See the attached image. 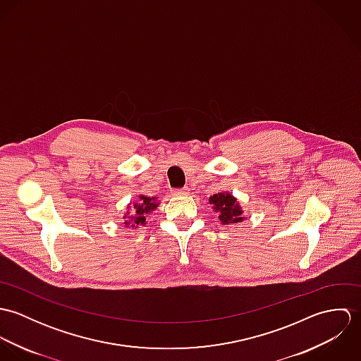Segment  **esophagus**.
<instances>
[{
  "label": "esophagus",
  "mask_w": 361,
  "mask_h": 361,
  "mask_svg": "<svg viewBox=\"0 0 361 361\" xmlns=\"http://www.w3.org/2000/svg\"><path fill=\"white\" fill-rule=\"evenodd\" d=\"M175 193H176L178 196H186V195L189 193V188H180V189H176V190H175Z\"/></svg>",
  "instance_id": "1"
}]
</instances>
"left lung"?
Segmentation results:
<instances>
[{"label": "left lung", "mask_w": 361, "mask_h": 361, "mask_svg": "<svg viewBox=\"0 0 361 361\" xmlns=\"http://www.w3.org/2000/svg\"><path fill=\"white\" fill-rule=\"evenodd\" d=\"M209 204L212 206L215 212L219 214L218 219L222 225L238 224L245 219V216H242L243 211L240 208V204L229 193H216L211 196Z\"/></svg>", "instance_id": "8db88e82"}]
</instances>
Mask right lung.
<instances>
[{
  "instance_id": "1",
  "label": "right lung",
  "mask_w": 361,
  "mask_h": 361,
  "mask_svg": "<svg viewBox=\"0 0 361 361\" xmlns=\"http://www.w3.org/2000/svg\"><path fill=\"white\" fill-rule=\"evenodd\" d=\"M158 207V202H155V197H146V196H139L137 203H135V211L129 215V212L123 216L125 225L126 226H140L146 224V215Z\"/></svg>"
}]
</instances>
